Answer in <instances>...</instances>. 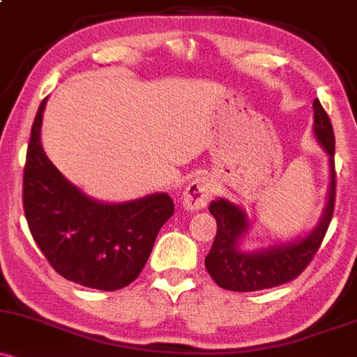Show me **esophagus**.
<instances>
[{
	"mask_svg": "<svg viewBox=\"0 0 357 357\" xmlns=\"http://www.w3.org/2000/svg\"><path fill=\"white\" fill-rule=\"evenodd\" d=\"M213 195V183L208 176H200L186 186L181 198V207L186 212H197L207 207L208 200Z\"/></svg>",
	"mask_w": 357,
	"mask_h": 357,
	"instance_id": "esophagus-1",
	"label": "esophagus"
}]
</instances>
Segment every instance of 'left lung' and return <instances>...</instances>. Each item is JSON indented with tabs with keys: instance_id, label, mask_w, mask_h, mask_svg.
<instances>
[{
	"instance_id": "left-lung-1",
	"label": "left lung",
	"mask_w": 357,
	"mask_h": 357,
	"mask_svg": "<svg viewBox=\"0 0 357 357\" xmlns=\"http://www.w3.org/2000/svg\"><path fill=\"white\" fill-rule=\"evenodd\" d=\"M313 135L327 152L330 167L327 204L317 226L298 239L246 250L243 241L250 234L251 224L245 208L226 198L213 200L208 210L217 220V234L205 258V268L217 286L238 292L277 287L296 279L314 257L332 220L335 204V138L330 118L318 99L313 102Z\"/></svg>"
}]
</instances>
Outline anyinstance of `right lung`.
<instances>
[{"mask_svg":"<svg viewBox=\"0 0 357 357\" xmlns=\"http://www.w3.org/2000/svg\"><path fill=\"white\" fill-rule=\"evenodd\" d=\"M47 97L33 119L24 171V210L30 234L52 268L80 286L116 291L147 264L160 227L174 212L167 193L128 202H99L68 181L40 144Z\"/></svg>","mask_w":357,"mask_h":357,"instance_id":"right-lung-1","label":"right lung"}]
</instances>
